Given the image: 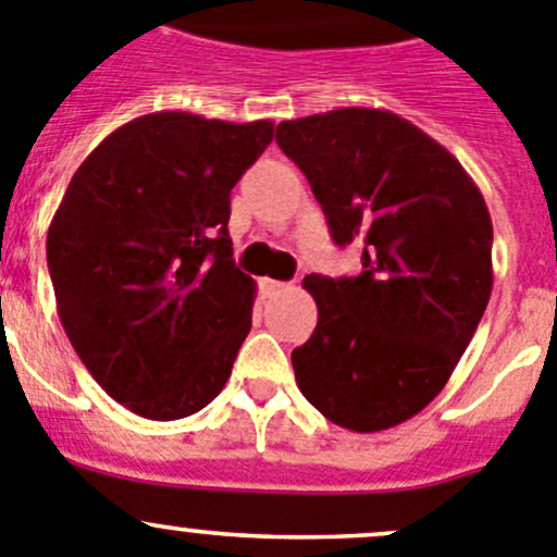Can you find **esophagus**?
<instances>
[{
    "mask_svg": "<svg viewBox=\"0 0 557 557\" xmlns=\"http://www.w3.org/2000/svg\"><path fill=\"white\" fill-rule=\"evenodd\" d=\"M285 288H288V283H280V280H272V277H263L261 280V290L267 296L280 294V290H285Z\"/></svg>",
    "mask_w": 557,
    "mask_h": 557,
    "instance_id": "obj_1",
    "label": "esophagus"
}]
</instances>
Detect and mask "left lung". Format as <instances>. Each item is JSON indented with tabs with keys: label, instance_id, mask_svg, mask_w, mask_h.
<instances>
[{
	"label": "left lung",
	"instance_id": "obj_1",
	"mask_svg": "<svg viewBox=\"0 0 557 557\" xmlns=\"http://www.w3.org/2000/svg\"><path fill=\"white\" fill-rule=\"evenodd\" d=\"M357 277L308 274L319 324L296 384L332 423L393 429L448 384L492 294V220L454 153L387 109L346 107L277 126Z\"/></svg>",
	"mask_w": 557,
	"mask_h": 557
}]
</instances>
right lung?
Here are the masks:
<instances>
[{"instance_id":"1","label":"right lung","mask_w":557,"mask_h":557,"mask_svg":"<svg viewBox=\"0 0 557 557\" xmlns=\"http://www.w3.org/2000/svg\"><path fill=\"white\" fill-rule=\"evenodd\" d=\"M272 137V121L143 114L67 184L46 236L57 313L134 414L189 418L231 379L255 302L227 236L231 189Z\"/></svg>"}]
</instances>
